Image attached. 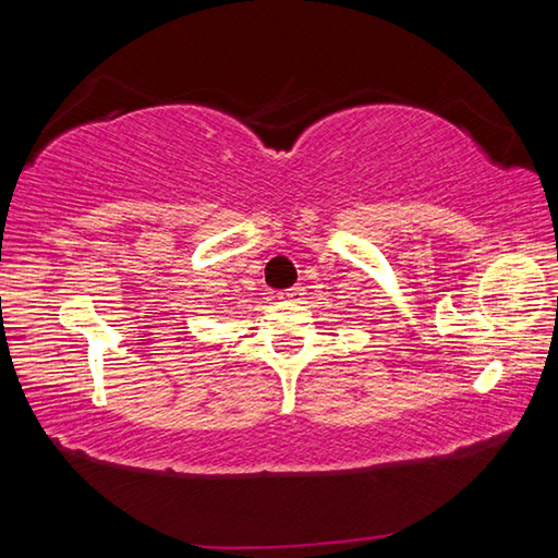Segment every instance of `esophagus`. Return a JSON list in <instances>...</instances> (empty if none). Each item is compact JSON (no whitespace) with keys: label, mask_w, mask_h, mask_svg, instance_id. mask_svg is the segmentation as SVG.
I'll return each instance as SVG.
<instances>
[{"label":"esophagus","mask_w":558,"mask_h":558,"mask_svg":"<svg viewBox=\"0 0 558 558\" xmlns=\"http://www.w3.org/2000/svg\"><path fill=\"white\" fill-rule=\"evenodd\" d=\"M302 295H305V290L298 288V286H295V288H288V290H280V292H278V298H280V300H300Z\"/></svg>","instance_id":"obj_1"}]
</instances>
